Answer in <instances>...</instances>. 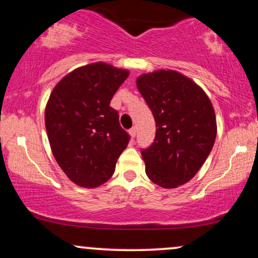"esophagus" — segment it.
<instances>
[{"instance_id":"esophagus-1","label":"esophagus","mask_w":258,"mask_h":258,"mask_svg":"<svg viewBox=\"0 0 258 258\" xmlns=\"http://www.w3.org/2000/svg\"><path fill=\"white\" fill-rule=\"evenodd\" d=\"M128 133H130V136H131V138H132V139H135V137H136V133H137V128H136V127H132V128H130Z\"/></svg>"}]
</instances>
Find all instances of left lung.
Wrapping results in <instances>:
<instances>
[{"label":"left lung","mask_w":258,"mask_h":258,"mask_svg":"<svg viewBox=\"0 0 258 258\" xmlns=\"http://www.w3.org/2000/svg\"><path fill=\"white\" fill-rule=\"evenodd\" d=\"M137 88L155 119L153 144L142 150L152 182L172 189L197 174L215 144L217 125L203 88L174 70L138 76Z\"/></svg>","instance_id":"left-lung-1"}]
</instances>
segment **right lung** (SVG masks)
<instances>
[{"label":"right lung","instance_id":"1","mask_svg":"<svg viewBox=\"0 0 258 258\" xmlns=\"http://www.w3.org/2000/svg\"><path fill=\"white\" fill-rule=\"evenodd\" d=\"M130 73L93 63L78 68L53 88L44 111L55 160L75 184L102 185L112 176L130 136L110 100Z\"/></svg>","mask_w":258,"mask_h":258}]
</instances>
